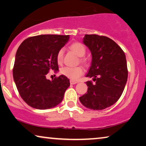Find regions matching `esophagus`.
Wrapping results in <instances>:
<instances>
[{
    "mask_svg": "<svg viewBox=\"0 0 146 146\" xmlns=\"http://www.w3.org/2000/svg\"><path fill=\"white\" fill-rule=\"evenodd\" d=\"M70 84L72 85H74L78 83V82H75V81H72V80H70Z\"/></svg>",
    "mask_w": 146,
    "mask_h": 146,
    "instance_id": "obj_1",
    "label": "esophagus"
}]
</instances>
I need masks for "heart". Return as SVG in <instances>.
<instances>
[{"label":"heart","mask_w":146,"mask_h":146,"mask_svg":"<svg viewBox=\"0 0 146 146\" xmlns=\"http://www.w3.org/2000/svg\"><path fill=\"white\" fill-rule=\"evenodd\" d=\"M70 50L73 51L78 57H81L80 59V61L81 63L84 64H87V60L83 57L86 54V49L85 46L80 42H74L72 44L70 47ZM64 55V50L63 49H60L58 51L57 54V61L58 63H61L63 60ZM60 73L62 75L65 76L69 79L72 81H77L84 73V70L82 66H76V67H70V66H65L60 69Z\"/></svg>","instance_id":"1"}]
</instances>
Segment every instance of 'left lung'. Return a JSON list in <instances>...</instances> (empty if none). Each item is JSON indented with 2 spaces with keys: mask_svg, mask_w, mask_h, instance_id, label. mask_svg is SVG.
<instances>
[{
  "mask_svg": "<svg viewBox=\"0 0 146 146\" xmlns=\"http://www.w3.org/2000/svg\"><path fill=\"white\" fill-rule=\"evenodd\" d=\"M84 43L92 54L91 66L86 77L87 93L80 97L84 106L101 110L117 101L121 96L128 78L124 51L113 40L104 36L86 35Z\"/></svg>",
  "mask_w": 146,
  "mask_h": 146,
  "instance_id": "1",
  "label": "left lung"
}]
</instances>
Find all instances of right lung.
Wrapping results in <instances>:
<instances>
[{
	"instance_id": "1",
	"label": "right lung",
	"mask_w": 146,
	"mask_h": 146,
	"mask_svg": "<svg viewBox=\"0 0 146 146\" xmlns=\"http://www.w3.org/2000/svg\"><path fill=\"white\" fill-rule=\"evenodd\" d=\"M68 39V35L35 36L25 40L17 49L13 80L20 96L29 106L46 110L62 102L70 81L64 75L51 81L46 75L50 70H58L57 54Z\"/></svg>"
}]
</instances>
